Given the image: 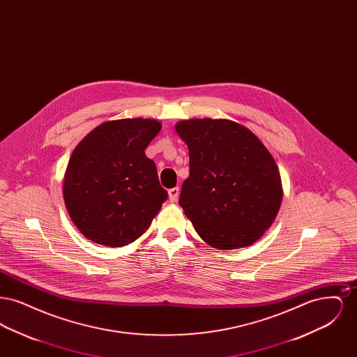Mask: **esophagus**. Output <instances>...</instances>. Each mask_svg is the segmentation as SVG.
I'll use <instances>...</instances> for the list:
<instances>
[{"mask_svg": "<svg viewBox=\"0 0 357 357\" xmlns=\"http://www.w3.org/2000/svg\"><path fill=\"white\" fill-rule=\"evenodd\" d=\"M178 197H179V187H174V188L169 190V199H170L171 204L176 202Z\"/></svg>", "mask_w": 357, "mask_h": 357, "instance_id": "34e87169", "label": "esophagus"}]
</instances>
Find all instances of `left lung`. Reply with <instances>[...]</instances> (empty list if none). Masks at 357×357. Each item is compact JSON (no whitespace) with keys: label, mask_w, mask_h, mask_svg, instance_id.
I'll list each match as a JSON object with an SVG mask.
<instances>
[{"label":"left lung","mask_w":357,"mask_h":357,"mask_svg":"<svg viewBox=\"0 0 357 357\" xmlns=\"http://www.w3.org/2000/svg\"><path fill=\"white\" fill-rule=\"evenodd\" d=\"M175 130L190 159L179 204L199 237L221 250L255 243L271 227L282 201L272 153L231 120H182Z\"/></svg>","instance_id":"obj_1"}]
</instances>
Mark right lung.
<instances>
[{"label": "right lung", "mask_w": 357, "mask_h": 357, "mask_svg": "<svg viewBox=\"0 0 357 357\" xmlns=\"http://www.w3.org/2000/svg\"><path fill=\"white\" fill-rule=\"evenodd\" d=\"M153 119L105 121L76 146L63 195L80 233L120 248L140 237L167 199L153 160L144 150L160 131Z\"/></svg>", "instance_id": "1"}]
</instances>
